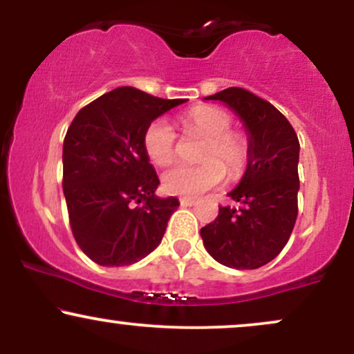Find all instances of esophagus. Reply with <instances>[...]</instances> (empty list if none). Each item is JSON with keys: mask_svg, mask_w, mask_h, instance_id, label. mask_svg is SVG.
<instances>
[{"mask_svg": "<svg viewBox=\"0 0 354 354\" xmlns=\"http://www.w3.org/2000/svg\"><path fill=\"white\" fill-rule=\"evenodd\" d=\"M196 200L194 198H180V205L181 206H193Z\"/></svg>", "mask_w": 354, "mask_h": 354, "instance_id": "1", "label": "esophagus"}]
</instances>
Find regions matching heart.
<instances>
[{
  "mask_svg": "<svg viewBox=\"0 0 354 354\" xmlns=\"http://www.w3.org/2000/svg\"><path fill=\"white\" fill-rule=\"evenodd\" d=\"M186 133L206 138L200 151L198 166L176 165L163 174L166 193L178 196H198L225 180V169L236 180L250 165L251 145L246 135L233 131V118L225 109L201 104L188 109L181 118ZM143 148L149 160L158 166L169 165L176 156V133L163 118L146 126Z\"/></svg>",
  "mask_w": 354,
  "mask_h": 354,
  "instance_id": "b5f03b06",
  "label": "heart"
}]
</instances>
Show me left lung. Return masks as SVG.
Listing matches in <instances>:
<instances>
[{
    "label": "left lung",
    "instance_id": "obj_1",
    "mask_svg": "<svg viewBox=\"0 0 354 354\" xmlns=\"http://www.w3.org/2000/svg\"><path fill=\"white\" fill-rule=\"evenodd\" d=\"M206 100L226 103L246 126L250 165L228 196L239 208L219 206L201 228L206 251L221 265L256 270L281 253L298 216L299 141L293 126L266 100L245 88H226Z\"/></svg>",
    "mask_w": 354,
    "mask_h": 354
}]
</instances>
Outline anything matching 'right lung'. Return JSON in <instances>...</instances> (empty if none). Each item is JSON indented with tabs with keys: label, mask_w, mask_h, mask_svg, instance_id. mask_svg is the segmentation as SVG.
<instances>
[{
	"label": "right lung",
	"mask_w": 354,
	"mask_h": 354,
	"mask_svg": "<svg viewBox=\"0 0 354 354\" xmlns=\"http://www.w3.org/2000/svg\"><path fill=\"white\" fill-rule=\"evenodd\" d=\"M185 101L123 86L71 121L63 143V193L73 236L98 265H133L161 243L180 203L154 196L160 180L143 135L154 118Z\"/></svg>",
	"instance_id": "right-lung-1"
}]
</instances>
